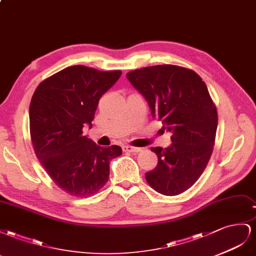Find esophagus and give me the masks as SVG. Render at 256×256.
Returning a JSON list of instances; mask_svg holds the SVG:
<instances>
[{"label": "esophagus", "mask_w": 256, "mask_h": 256, "mask_svg": "<svg viewBox=\"0 0 256 256\" xmlns=\"http://www.w3.org/2000/svg\"><path fill=\"white\" fill-rule=\"evenodd\" d=\"M123 151L128 152V153H137V152L140 151V149L136 148V147H132V146H124Z\"/></svg>", "instance_id": "esophagus-1"}]
</instances>
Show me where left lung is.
<instances>
[{
    "instance_id": "obj_1",
    "label": "left lung",
    "mask_w": 256,
    "mask_h": 256,
    "mask_svg": "<svg viewBox=\"0 0 256 256\" xmlns=\"http://www.w3.org/2000/svg\"><path fill=\"white\" fill-rule=\"evenodd\" d=\"M126 78L172 133L170 147L151 148L158 165L146 180L163 195L184 193L205 170L214 146L218 112L207 86L194 70L170 64L128 72Z\"/></svg>"
}]
</instances>
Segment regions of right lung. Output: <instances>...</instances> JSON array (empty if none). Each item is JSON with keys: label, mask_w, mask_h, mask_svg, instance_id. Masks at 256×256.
<instances>
[{"label": "right lung", "mask_w": 256, "mask_h": 256, "mask_svg": "<svg viewBox=\"0 0 256 256\" xmlns=\"http://www.w3.org/2000/svg\"><path fill=\"white\" fill-rule=\"evenodd\" d=\"M121 74L74 65L44 80L33 94L30 133L35 154L70 195L100 191L109 178L110 160L122 154L119 146L100 147L82 134L84 126L92 128L100 98Z\"/></svg>", "instance_id": "obj_1"}]
</instances>
